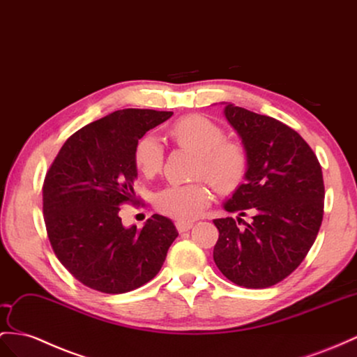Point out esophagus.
<instances>
[{"label": "esophagus", "instance_id": "esophagus-1", "mask_svg": "<svg viewBox=\"0 0 357 357\" xmlns=\"http://www.w3.org/2000/svg\"><path fill=\"white\" fill-rule=\"evenodd\" d=\"M175 225H176L178 232H187V231L191 229V226H193V223H190V222H179V220H178Z\"/></svg>", "mask_w": 357, "mask_h": 357}]
</instances>
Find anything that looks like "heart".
<instances>
[{
    "label": "heart",
    "instance_id": "1",
    "mask_svg": "<svg viewBox=\"0 0 357 357\" xmlns=\"http://www.w3.org/2000/svg\"><path fill=\"white\" fill-rule=\"evenodd\" d=\"M178 146L196 153L195 178H205L218 193L238 190L249 172V153L238 142L226 140L223 128L211 119L191 114L169 128ZM164 149L155 135H143L134 148L135 167L144 176H155L162 169ZM211 193L204 182L169 185L155 196V208L179 222H190L208 206Z\"/></svg>",
    "mask_w": 357,
    "mask_h": 357
}]
</instances>
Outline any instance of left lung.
I'll list each match as a JSON object with an SVG mask.
<instances>
[{"instance_id": "8db88e82", "label": "left lung", "mask_w": 357, "mask_h": 357, "mask_svg": "<svg viewBox=\"0 0 357 357\" xmlns=\"http://www.w3.org/2000/svg\"><path fill=\"white\" fill-rule=\"evenodd\" d=\"M225 116L249 153V172L225 202L240 217L214 220V262L236 285L268 288L300 266L317 238L324 213L321 166L300 134L276 119L234 104H226ZM248 212L254 217L244 222Z\"/></svg>"}]
</instances>
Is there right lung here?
I'll list each match as a JSON object with an SVG mask.
<instances>
[{
	"label": "right lung",
	"mask_w": 357,
	"mask_h": 357,
	"mask_svg": "<svg viewBox=\"0 0 357 357\" xmlns=\"http://www.w3.org/2000/svg\"><path fill=\"white\" fill-rule=\"evenodd\" d=\"M172 112L126 108L81 128L61 146L43 181V217L59 261L86 287L107 294L140 288L157 276L178 236L153 214L125 227L123 204H137L134 148Z\"/></svg>",
	"instance_id": "obj_1"
}]
</instances>
